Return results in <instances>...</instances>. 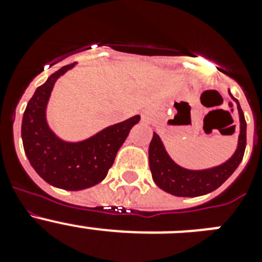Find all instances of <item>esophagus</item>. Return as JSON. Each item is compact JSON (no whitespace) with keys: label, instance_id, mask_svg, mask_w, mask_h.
Wrapping results in <instances>:
<instances>
[{"label":"esophagus","instance_id":"1","mask_svg":"<svg viewBox=\"0 0 262 262\" xmlns=\"http://www.w3.org/2000/svg\"><path fill=\"white\" fill-rule=\"evenodd\" d=\"M142 120H143V122H145V123L151 122V120H152V113H151V111L145 110L144 113L142 114Z\"/></svg>","mask_w":262,"mask_h":262}]
</instances>
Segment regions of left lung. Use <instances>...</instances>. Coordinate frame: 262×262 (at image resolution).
I'll return each mask as SVG.
<instances>
[{
  "instance_id": "left-lung-1",
  "label": "left lung",
  "mask_w": 262,
  "mask_h": 262,
  "mask_svg": "<svg viewBox=\"0 0 262 262\" xmlns=\"http://www.w3.org/2000/svg\"><path fill=\"white\" fill-rule=\"evenodd\" d=\"M231 98L237 105L240 119V134L237 148L235 154L227 160L226 163L214 168L191 170L176 164L168 152L165 151L163 142L156 133H154L148 156H149V168L155 184L166 193L176 196H200L216 190L227 178L230 177L236 168L242 163L247 145V122L244 113L240 107L239 101L230 93Z\"/></svg>"
}]
</instances>
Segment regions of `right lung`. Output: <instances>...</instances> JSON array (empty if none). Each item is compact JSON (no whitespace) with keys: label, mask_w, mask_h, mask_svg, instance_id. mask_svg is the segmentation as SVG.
I'll return each mask as SVG.
<instances>
[{"label":"right lung","mask_w":262,"mask_h":262,"mask_svg":"<svg viewBox=\"0 0 262 262\" xmlns=\"http://www.w3.org/2000/svg\"><path fill=\"white\" fill-rule=\"evenodd\" d=\"M76 66L62 67L35 90L22 119L25 154L46 182L64 190H84L99 184L114 164L117 152L140 115L113 124L81 142H66L50 128L46 117L53 85Z\"/></svg>","instance_id":"add662e5"}]
</instances>
